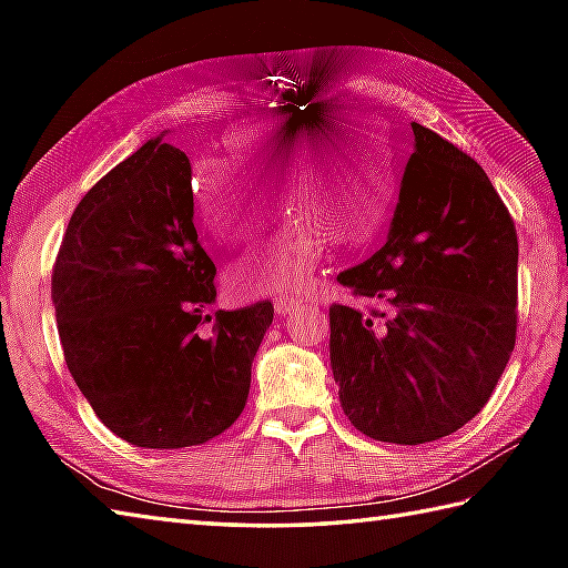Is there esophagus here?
I'll return each instance as SVG.
<instances>
[{
    "label": "esophagus",
    "mask_w": 568,
    "mask_h": 568,
    "mask_svg": "<svg viewBox=\"0 0 568 568\" xmlns=\"http://www.w3.org/2000/svg\"><path fill=\"white\" fill-rule=\"evenodd\" d=\"M301 305H303V301H295V297H287V295H281V297H275V313L277 315H293L295 311H301Z\"/></svg>",
    "instance_id": "34e87169"
}]
</instances>
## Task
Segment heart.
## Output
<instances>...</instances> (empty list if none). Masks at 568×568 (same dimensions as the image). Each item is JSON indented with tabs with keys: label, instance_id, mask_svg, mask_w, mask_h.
Masks as SVG:
<instances>
[{
	"label": "heart",
	"instance_id": "b5f03b06",
	"mask_svg": "<svg viewBox=\"0 0 568 568\" xmlns=\"http://www.w3.org/2000/svg\"><path fill=\"white\" fill-rule=\"evenodd\" d=\"M341 114H313L277 124L247 148V165L263 187L281 192L295 217L253 263L235 275L247 293L305 291L333 237L348 245L376 240L398 195V155L376 132H351ZM197 200L213 233L240 240L267 217V200L233 170L207 168Z\"/></svg>",
	"mask_w": 568,
	"mask_h": 568
}]
</instances>
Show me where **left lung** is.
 Wrapping results in <instances>:
<instances>
[{
	"mask_svg": "<svg viewBox=\"0 0 568 568\" xmlns=\"http://www.w3.org/2000/svg\"><path fill=\"white\" fill-rule=\"evenodd\" d=\"M413 155L388 240L338 275L361 313L331 305L345 416L383 444L450 436L486 406L516 343L514 220L474 158L410 122Z\"/></svg>",
	"mask_w": 568,
	"mask_h": 568,
	"instance_id": "8db88e82",
	"label": "left lung"
}]
</instances>
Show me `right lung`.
Masks as SVG:
<instances>
[{"label":"right lung","instance_id":"right-lung-1","mask_svg":"<svg viewBox=\"0 0 568 568\" xmlns=\"http://www.w3.org/2000/svg\"><path fill=\"white\" fill-rule=\"evenodd\" d=\"M185 152L148 140L74 207L52 273L67 368L114 436L200 446L245 408L273 303L217 311ZM214 321L210 332L202 323Z\"/></svg>","mask_w":568,"mask_h":568}]
</instances>
